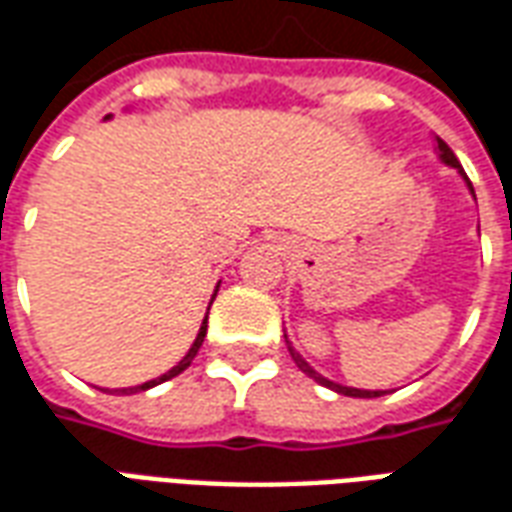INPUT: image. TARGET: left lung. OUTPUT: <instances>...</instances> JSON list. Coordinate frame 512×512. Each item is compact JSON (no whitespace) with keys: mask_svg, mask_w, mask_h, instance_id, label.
<instances>
[{"mask_svg":"<svg viewBox=\"0 0 512 512\" xmlns=\"http://www.w3.org/2000/svg\"><path fill=\"white\" fill-rule=\"evenodd\" d=\"M436 150H439V158H441V161H444V164H447V167L458 169V172H461V178L466 180V186H469V191H472V194H474L472 180L466 178V172H463V167H461V164H458V158H455V153H452V150H450V145H447L444 139H439V136H436ZM288 351H290V356H293V362L299 365V370H304V373H307V376H310V378H315L318 384L329 386V389H334V392H340V395H348V397H381V395H386V392H381V389H376V392H373V389H354V386L334 384V381H329V378H323L321 373H315V370H312V367L307 365L304 359H301V354H296V351H293V345H290V343H288Z\"/></svg>","mask_w":512,"mask_h":512,"instance_id":"8db88e82","label":"left lung"}]
</instances>
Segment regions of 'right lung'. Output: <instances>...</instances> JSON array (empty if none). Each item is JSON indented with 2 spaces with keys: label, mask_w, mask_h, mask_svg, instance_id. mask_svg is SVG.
Masks as SVG:
<instances>
[{
  "label": "right lung",
  "mask_w": 512,
  "mask_h": 512,
  "mask_svg": "<svg viewBox=\"0 0 512 512\" xmlns=\"http://www.w3.org/2000/svg\"><path fill=\"white\" fill-rule=\"evenodd\" d=\"M216 290H219V285H216ZM213 299H216V293H213ZM213 299H211V304H213ZM208 310H211V307H208ZM205 332H208V315H205V321H202L200 332H197V340H194V343H191L189 354L183 356V359H180L178 365L172 367V370H167V373H164V376L153 378V381H145V384H139V386H128V389H115V392H123V395H134V392H145V389H150V386L164 384V381H169V378L180 376V373H183V370H186V367L191 365V359H194V356H197V351H200L202 340H205Z\"/></svg>",
  "instance_id": "obj_1"
}]
</instances>
